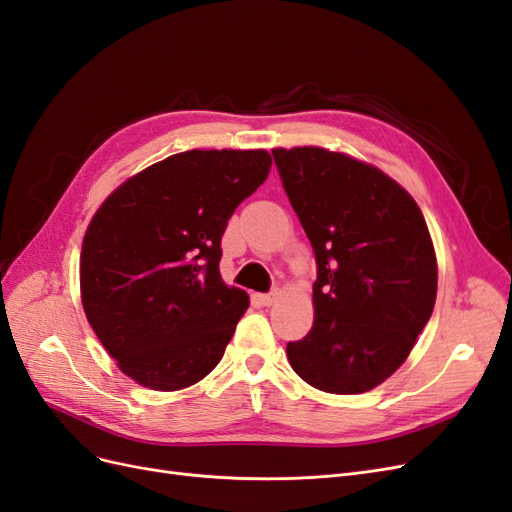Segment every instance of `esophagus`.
<instances>
[{
  "mask_svg": "<svg viewBox=\"0 0 512 512\" xmlns=\"http://www.w3.org/2000/svg\"><path fill=\"white\" fill-rule=\"evenodd\" d=\"M275 299H277V292H271V294H256V301H258L260 305H265V307L273 305Z\"/></svg>",
  "mask_w": 512,
  "mask_h": 512,
  "instance_id": "1",
  "label": "esophagus"
}]
</instances>
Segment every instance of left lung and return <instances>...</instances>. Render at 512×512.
Here are the masks:
<instances>
[{"label":"left lung","instance_id":"left-lung-1","mask_svg":"<svg viewBox=\"0 0 512 512\" xmlns=\"http://www.w3.org/2000/svg\"><path fill=\"white\" fill-rule=\"evenodd\" d=\"M273 158L318 265L312 331L286 346L288 361L318 391L367 393L406 363L436 305L427 222L406 188L348 153L305 145Z\"/></svg>","mask_w":512,"mask_h":512}]
</instances>
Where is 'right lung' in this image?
I'll use <instances>...</instances> for the list:
<instances>
[{
    "mask_svg": "<svg viewBox=\"0 0 512 512\" xmlns=\"http://www.w3.org/2000/svg\"><path fill=\"white\" fill-rule=\"evenodd\" d=\"M271 170L265 149H190L123 181L91 218L81 301L117 367L181 391L220 363L247 292L220 275L230 215Z\"/></svg>",
    "mask_w": 512,
    "mask_h": 512,
    "instance_id": "add662e5",
    "label": "right lung"
}]
</instances>
